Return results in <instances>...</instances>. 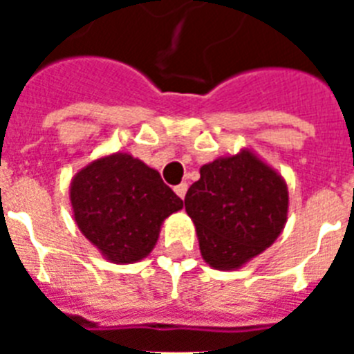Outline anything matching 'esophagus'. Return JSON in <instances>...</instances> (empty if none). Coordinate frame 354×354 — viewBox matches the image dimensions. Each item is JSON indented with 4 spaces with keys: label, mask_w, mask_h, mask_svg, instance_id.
<instances>
[{
    "label": "esophagus",
    "mask_w": 354,
    "mask_h": 354,
    "mask_svg": "<svg viewBox=\"0 0 354 354\" xmlns=\"http://www.w3.org/2000/svg\"><path fill=\"white\" fill-rule=\"evenodd\" d=\"M174 193H176L182 200L185 198V193H187V183H180V185H176V187H174Z\"/></svg>",
    "instance_id": "obj_1"
}]
</instances>
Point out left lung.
Masks as SVG:
<instances>
[{
	"mask_svg": "<svg viewBox=\"0 0 354 354\" xmlns=\"http://www.w3.org/2000/svg\"><path fill=\"white\" fill-rule=\"evenodd\" d=\"M200 253L211 268L236 270L274 244L286 224L288 189L253 150L222 156L200 169L185 194Z\"/></svg>",
	"mask_w": 354,
	"mask_h": 354,
	"instance_id": "obj_1",
	"label": "left lung"
}]
</instances>
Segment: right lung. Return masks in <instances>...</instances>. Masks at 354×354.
Returning a JSON list of instances; mask_svg holds the SVG:
<instances>
[{"instance_id":"obj_1","label":"right lung","mask_w":354,"mask_h":354,"mask_svg":"<svg viewBox=\"0 0 354 354\" xmlns=\"http://www.w3.org/2000/svg\"><path fill=\"white\" fill-rule=\"evenodd\" d=\"M69 200L82 235L115 264L147 257L163 221L183 207L160 172L127 152L82 167L71 180Z\"/></svg>"}]
</instances>
